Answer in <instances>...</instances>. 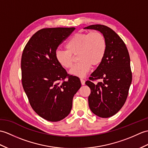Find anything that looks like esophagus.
I'll use <instances>...</instances> for the list:
<instances>
[{
	"instance_id": "obj_1",
	"label": "esophagus",
	"mask_w": 148,
	"mask_h": 148,
	"mask_svg": "<svg viewBox=\"0 0 148 148\" xmlns=\"http://www.w3.org/2000/svg\"><path fill=\"white\" fill-rule=\"evenodd\" d=\"M81 82V84L82 85H84L85 84V80L83 79H80Z\"/></svg>"
}]
</instances>
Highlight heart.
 Masks as SVG:
<instances>
[{
    "instance_id": "obj_1",
    "label": "heart",
    "mask_w": 148,
    "mask_h": 148,
    "mask_svg": "<svg viewBox=\"0 0 148 148\" xmlns=\"http://www.w3.org/2000/svg\"><path fill=\"white\" fill-rule=\"evenodd\" d=\"M66 50H56L55 57L58 64L65 69L71 67L74 56L79 62L72 67L71 75L84 77L90 70L92 64L98 66L104 59L106 51V41L99 32L75 33L68 40Z\"/></svg>"
}]
</instances>
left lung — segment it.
Instances as JSON below:
<instances>
[{"mask_svg":"<svg viewBox=\"0 0 148 148\" xmlns=\"http://www.w3.org/2000/svg\"><path fill=\"white\" fill-rule=\"evenodd\" d=\"M84 29L98 31L106 41L104 59L90 77V80L102 79L95 84L87 81L91 89L88 103L91 112L101 118L116 114L124 105L132 82L130 57L124 42L108 26L94 25Z\"/></svg>","mask_w":148,"mask_h":148,"instance_id":"obj_1","label":"left lung"}]
</instances>
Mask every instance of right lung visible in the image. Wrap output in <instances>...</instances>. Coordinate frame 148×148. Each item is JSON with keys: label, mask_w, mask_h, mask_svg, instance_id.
<instances>
[{"label": "right lung", "mask_w": 148, "mask_h": 148, "mask_svg": "<svg viewBox=\"0 0 148 148\" xmlns=\"http://www.w3.org/2000/svg\"><path fill=\"white\" fill-rule=\"evenodd\" d=\"M75 27H51L38 31L24 49L22 84L32 107L41 117L58 122L69 114L74 95L81 83L67 73L55 57L58 45ZM60 80H63L62 84Z\"/></svg>", "instance_id": "add662e5"}]
</instances>
